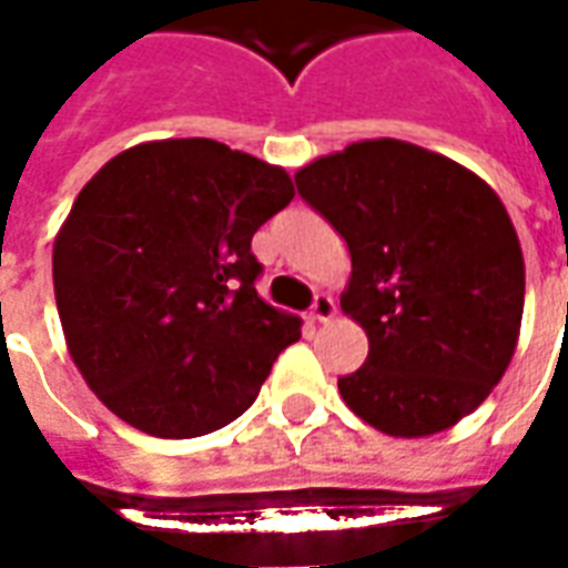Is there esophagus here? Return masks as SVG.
<instances>
[{"label": "esophagus", "mask_w": 568, "mask_h": 568, "mask_svg": "<svg viewBox=\"0 0 568 568\" xmlns=\"http://www.w3.org/2000/svg\"><path fill=\"white\" fill-rule=\"evenodd\" d=\"M337 307H334V297L328 295H316L313 307H310V320L313 322H332Z\"/></svg>", "instance_id": "1"}]
</instances>
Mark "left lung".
<instances>
[{
    "label": "left lung",
    "instance_id": "1",
    "mask_svg": "<svg viewBox=\"0 0 568 568\" xmlns=\"http://www.w3.org/2000/svg\"><path fill=\"white\" fill-rule=\"evenodd\" d=\"M295 185L353 258L341 310L368 358L337 381L346 407L395 438L456 426L501 381L524 316V252L496 191L402 140L353 142Z\"/></svg>",
    "mask_w": 568,
    "mask_h": 568
}]
</instances>
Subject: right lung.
I'll use <instances>...</instances> for the list:
<instances>
[{
	"label": "right lung",
	"mask_w": 568,
	"mask_h": 568,
	"mask_svg": "<svg viewBox=\"0 0 568 568\" xmlns=\"http://www.w3.org/2000/svg\"><path fill=\"white\" fill-rule=\"evenodd\" d=\"M295 197L283 166L215 140L121 151L54 240L72 362L115 417L197 438L258 398L301 320L255 292L252 234Z\"/></svg>",
	"instance_id": "right-lung-1"
}]
</instances>
